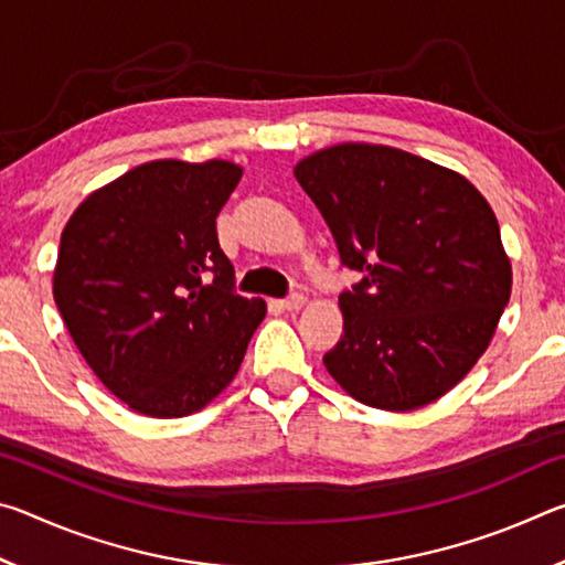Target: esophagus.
Masks as SVG:
<instances>
[{
	"label": "esophagus",
	"mask_w": 565,
	"mask_h": 565,
	"mask_svg": "<svg viewBox=\"0 0 565 565\" xmlns=\"http://www.w3.org/2000/svg\"><path fill=\"white\" fill-rule=\"evenodd\" d=\"M303 303H306V296L303 294H291V296H286V299L279 301V306H281L284 311H299Z\"/></svg>",
	"instance_id": "34e87169"
}]
</instances>
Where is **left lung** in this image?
<instances>
[{
    "mask_svg": "<svg viewBox=\"0 0 565 565\" xmlns=\"http://www.w3.org/2000/svg\"><path fill=\"white\" fill-rule=\"evenodd\" d=\"M341 264L343 337L329 374L361 401L414 411L454 388L489 347L511 296L501 228L451 169L381 145H339L294 169Z\"/></svg>",
    "mask_w": 565,
    "mask_h": 565,
    "instance_id": "obj_1",
    "label": "left lung"
}]
</instances>
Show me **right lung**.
<instances>
[{
  "label": "right lung",
  "instance_id": "1",
  "mask_svg": "<svg viewBox=\"0 0 565 565\" xmlns=\"http://www.w3.org/2000/svg\"><path fill=\"white\" fill-rule=\"evenodd\" d=\"M242 167L159 159L94 191L62 232L54 301L76 349L137 414L179 418L232 384L266 303L234 291L216 216Z\"/></svg>",
  "mask_w": 565,
  "mask_h": 565
}]
</instances>
